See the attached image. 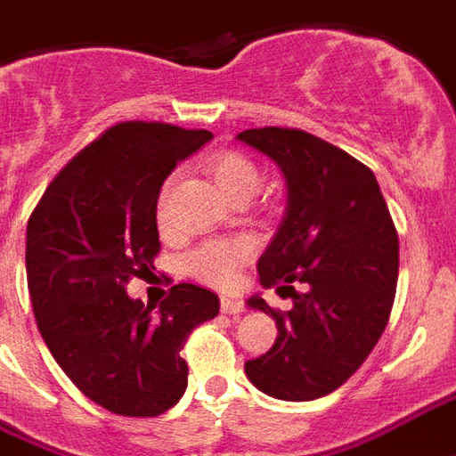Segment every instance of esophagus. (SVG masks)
<instances>
[{"label": "esophagus", "instance_id": "34e87169", "mask_svg": "<svg viewBox=\"0 0 456 456\" xmlns=\"http://www.w3.org/2000/svg\"><path fill=\"white\" fill-rule=\"evenodd\" d=\"M221 310H224L225 314H242L245 313V303L238 300V297L224 296L221 297Z\"/></svg>", "mask_w": 456, "mask_h": 456}]
</instances>
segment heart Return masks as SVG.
Returning a JSON list of instances; mask_svg holds the SVG:
<instances>
[{"instance_id":"heart-1","label":"heart","mask_w":456,"mask_h":456,"mask_svg":"<svg viewBox=\"0 0 456 456\" xmlns=\"http://www.w3.org/2000/svg\"><path fill=\"white\" fill-rule=\"evenodd\" d=\"M208 170H211L216 184L232 201H248L249 197H255L259 184H262V173L255 166V160L240 153V151H221V153H216L214 159L208 160ZM167 190H170V180L160 190L159 218H163ZM249 255H252L249 242L208 240L200 245V248L191 249V252H187L183 259V266L191 279L208 283V286H216V289H225V286H231L232 281L238 279V272L248 262Z\"/></svg>"}]
</instances>
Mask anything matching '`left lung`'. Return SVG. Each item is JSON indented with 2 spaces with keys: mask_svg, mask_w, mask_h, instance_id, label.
Listing matches in <instances>:
<instances>
[{
  "mask_svg": "<svg viewBox=\"0 0 456 456\" xmlns=\"http://www.w3.org/2000/svg\"><path fill=\"white\" fill-rule=\"evenodd\" d=\"M238 139L283 170L289 207L256 262L259 283L290 297L249 307L276 320L279 337L245 362L249 382L283 402H310L344 385L382 337L395 305L399 238L368 166L303 129L259 126Z\"/></svg>",
  "mask_w": 456,
  "mask_h": 456,
  "instance_id": "8db88e82",
  "label": "left lung"
}]
</instances>
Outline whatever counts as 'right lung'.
<instances>
[{
    "label": "right lung",
    "mask_w": 456,
    "mask_h": 456,
    "mask_svg": "<svg viewBox=\"0 0 456 456\" xmlns=\"http://www.w3.org/2000/svg\"><path fill=\"white\" fill-rule=\"evenodd\" d=\"M207 129L118 122L47 184L26 231V273L37 330L67 378L118 416L153 419L187 389L180 351L218 314V296L177 283L156 305L126 296L159 256L156 204L177 160Z\"/></svg>",
    "instance_id": "add662e5"
}]
</instances>
